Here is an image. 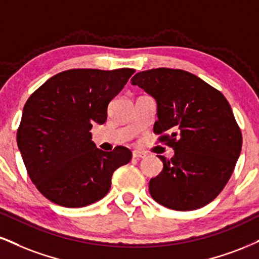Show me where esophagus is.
<instances>
[{
  "mask_svg": "<svg viewBox=\"0 0 259 259\" xmlns=\"http://www.w3.org/2000/svg\"><path fill=\"white\" fill-rule=\"evenodd\" d=\"M133 157L136 158V159H141V158L146 157V153L145 152H141V151H138V149H135V151H133Z\"/></svg>",
  "mask_w": 259,
  "mask_h": 259,
  "instance_id": "esophagus-1",
  "label": "esophagus"
}]
</instances>
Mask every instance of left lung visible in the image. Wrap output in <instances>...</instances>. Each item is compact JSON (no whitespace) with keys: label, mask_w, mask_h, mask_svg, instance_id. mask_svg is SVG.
<instances>
[{"label":"left lung","mask_w":259,"mask_h":259,"mask_svg":"<svg viewBox=\"0 0 259 259\" xmlns=\"http://www.w3.org/2000/svg\"><path fill=\"white\" fill-rule=\"evenodd\" d=\"M133 85L157 102L154 133H169L175 153L149 181V194L158 204L177 211L197 210L222 192L234 171L242 136L223 94L195 74L174 68L136 73Z\"/></svg>","instance_id":"left-lung-1"}]
</instances>
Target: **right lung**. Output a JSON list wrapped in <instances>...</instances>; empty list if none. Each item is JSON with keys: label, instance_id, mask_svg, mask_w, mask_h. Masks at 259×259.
<instances>
[{"label": "right lung", "instance_id": "right-lung-1", "mask_svg": "<svg viewBox=\"0 0 259 259\" xmlns=\"http://www.w3.org/2000/svg\"><path fill=\"white\" fill-rule=\"evenodd\" d=\"M135 72L76 68L60 72L30 96L17 134L31 181L47 199L83 207L111 188L113 172L132 159L123 146L104 152L92 141L93 124H104L111 100Z\"/></svg>", "mask_w": 259, "mask_h": 259}]
</instances>
